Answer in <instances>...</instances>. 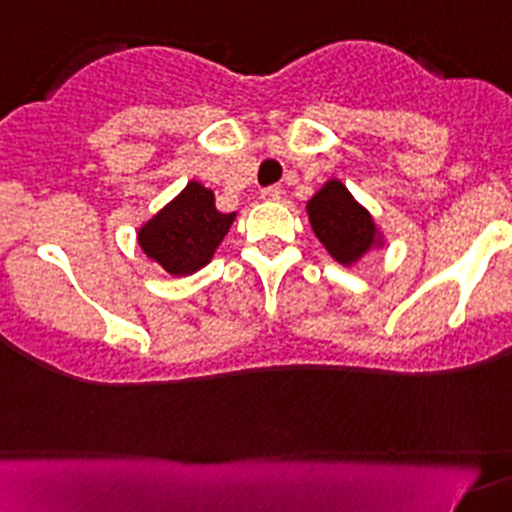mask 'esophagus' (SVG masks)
<instances>
[{
  "label": "esophagus",
  "mask_w": 512,
  "mask_h": 512,
  "mask_svg": "<svg viewBox=\"0 0 512 512\" xmlns=\"http://www.w3.org/2000/svg\"><path fill=\"white\" fill-rule=\"evenodd\" d=\"M280 198H282L280 185H270V188L262 190V200H280Z\"/></svg>",
  "instance_id": "obj_1"
}]
</instances>
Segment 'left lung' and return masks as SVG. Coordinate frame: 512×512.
Returning a JSON list of instances; mask_svg holds the SVG:
<instances>
[{"mask_svg":"<svg viewBox=\"0 0 512 512\" xmlns=\"http://www.w3.org/2000/svg\"><path fill=\"white\" fill-rule=\"evenodd\" d=\"M309 225L329 257L344 267H352L369 252L381 250L386 237L374 215L349 193L339 178L327 180L304 205Z\"/></svg>","mask_w":512,"mask_h":512,"instance_id":"obj_1","label":"left lung"}]
</instances>
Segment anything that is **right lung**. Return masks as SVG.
Returning <instances> with one entry per match:
<instances>
[{"label":"right lung","mask_w":512,"mask_h":512,"mask_svg":"<svg viewBox=\"0 0 512 512\" xmlns=\"http://www.w3.org/2000/svg\"><path fill=\"white\" fill-rule=\"evenodd\" d=\"M237 213H220L215 193L190 180L170 203L138 227L143 255L173 277H188L213 260Z\"/></svg>","instance_id":"obj_1"}]
</instances>
